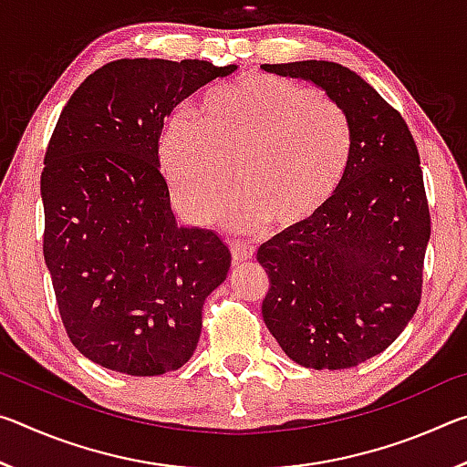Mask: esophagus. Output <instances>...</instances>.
<instances>
[{
    "instance_id": "34e87169",
    "label": "esophagus",
    "mask_w": 467,
    "mask_h": 467,
    "mask_svg": "<svg viewBox=\"0 0 467 467\" xmlns=\"http://www.w3.org/2000/svg\"><path fill=\"white\" fill-rule=\"evenodd\" d=\"M228 247H231L234 264H243V262H247V259H253V255H255V249H253L251 244H243L239 241H231V243H228Z\"/></svg>"
}]
</instances>
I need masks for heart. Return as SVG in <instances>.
Instances as JSON below:
<instances>
[{
  "label": "heart",
  "instance_id": "b5f03b06",
  "mask_svg": "<svg viewBox=\"0 0 467 467\" xmlns=\"http://www.w3.org/2000/svg\"><path fill=\"white\" fill-rule=\"evenodd\" d=\"M192 117L193 123L171 117L162 125L156 154L177 208L195 224L220 216L234 177V226L296 231L326 212L350 171L346 110L286 78L244 74L212 86Z\"/></svg>",
  "mask_w": 467,
  "mask_h": 467
}]
</instances>
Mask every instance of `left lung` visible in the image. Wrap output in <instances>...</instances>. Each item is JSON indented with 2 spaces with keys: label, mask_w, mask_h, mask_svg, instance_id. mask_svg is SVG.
<instances>
[{
  "label": "left lung",
  "mask_w": 467,
  "mask_h": 467,
  "mask_svg": "<svg viewBox=\"0 0 467 467\" xmlns=\"http://www.w3.org/2000/svg\"><path fill=\"white\" fill-rule=\"evenodd\" d=\"M262 69L317 86L354 133L350 171L326 212L257 251L270 278L264 321L300 367H357L391 346L420 303L431 214L418 148L398 110L352 69L315 59Z\"/></svg>",
  "instance_id": "obj_1"
}]
</instances>
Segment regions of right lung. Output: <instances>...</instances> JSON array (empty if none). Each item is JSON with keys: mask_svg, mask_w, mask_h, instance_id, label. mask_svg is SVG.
Wrapping results in <instances>:
<instances>
[{"mask_svg": "<svg viewBox=\"0 0 467 467\" xmlns=\"http://www.w3.org/2000/svg\"><path fill=\"white\" fill-rule=\"evenodd\" d=\"M236 66L117 59L78 86L45 152L43 255L59 315L86 358L156 377L192 358L205 298L231 251L177 224L158 167L164 117Z\"/></svg>", "mask_w": 467, "mask_h": 467, "instance_id": "1", "label": "right lung"}]
</instances>
